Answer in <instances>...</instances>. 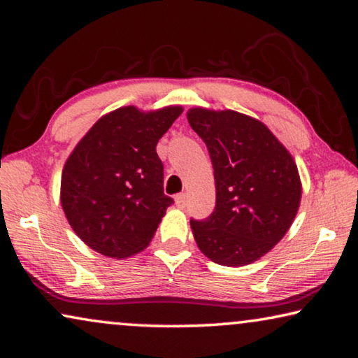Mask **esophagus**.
<instances>
[{
    "mask_svg": "<svg viewBox=\"0 0 358 358\" xmlns=\"http://www.w3.org/2000/svg\"><path fill=\"white\" fill-rule=\"evenodd\" d=\"M175 205H177L178 208H185V205H186L185 194H177V196H175Z\"/></svg>",
    "mask_w": 358,
    "mask_h": 358,
    "instance_id": "esophagus-1",
    "label": "esophagus"
}]
</instances>
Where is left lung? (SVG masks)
<instances>
[{
	"instance_id": "obj_1",
	"label": "left lung",
	"mask_w": 358,
	"mask_h": 358,
	"mask_svg": "<svg viewBox=\"0 0 358 358\" xmlns=\"http://www.w3.org/2000/svg\"><path fill=\"white\" fill-rule=\"evenodd\" d=\"M187 121L207 145L216 207L191 220L201 251L226 266L248 265L268 252L292 224L301 197L289 151L264 123L234 110L191 108Z\"/></svg>"
}]
</instances>
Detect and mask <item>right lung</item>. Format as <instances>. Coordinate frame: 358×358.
<instances>
[{
	"instance_id": "add662e5",
	"label": "right lung",
	"mask_w": 358,
	"mask_h": 358,
	"mask_svg": "<svg viewBox=\"0 0 358 358\" xmlns=\"http://www.w3.org/2000/svg\"><path fill=\"white\" fill-rule=\"evenodd\" d=\"M183 108L143 113L121 107L102 117L66 161L62 205L74 232L92 250L128 257L153 238L173 199L164 194L156 145Z\"/></svg>"
}]
</instances>
